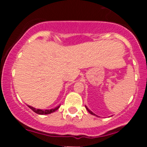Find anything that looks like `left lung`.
<instances>
[{
	"mask_svg": "<svg viewBox=\"0 0 147 147\" xmlns=\"http://www.w3.org/2000/svg\"><path fill=\"white\" fill-rule=\"evenodd\" d=\"M85 107H86V109H87V110L89 112H90V114H91V115H94V116H97V115H96L95 114H94V113H93V112H92V111L90 110V109H88V107H87L86 106V105H85Z\"/></svg>",
	"mask_w": 147,
	"mask_h": 147,
	"instance_id": "obj_1",
	"label": "left lung"
}]
</instances>
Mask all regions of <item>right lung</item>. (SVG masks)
Here are the masks:
<instances>
[{"label": "right lung", "instance_id": "right-lung-1", "mask_svg": "<svg viewBox=\"0 0 147 147\" xmlns=\"http://www.w3.org/2000/svg\"><path fill=\"white\" fill-rule=\"evenodd\" d=\"M60 105H59V106L56 107L55 108H53V109H36V108L33 107H31L30 106V105H28V107L30 108V109H32V111H33L34 112H35V113L38 114V115H49V114H51L53 113V112H55L56 110H57V109H59V107H60Z\"/></svg>", "mask_w": 147, "mask_h": 147}]
</instances>
